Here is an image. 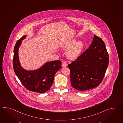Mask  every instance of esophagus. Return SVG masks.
<instances>
[{"label": "esophagus", "instance_id": "34e87169", "mask_svg": "<svg viewBox=\"0 0 123 123\" xmlns=\"http://www.w3.org/2000/svg\"><path fill=\"white\" fill-rule=\"evenodd\" d=\"M67 66V63L66 62H62V67L63 68H64V67H66V66Z\"/></svg>", "mask_w": 123, "mask_h": 123}]
</instances>
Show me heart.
I'll list each match as a JSON object with an SVG mask.
<instances>
[{
  "instance_id": "obj_1",
  "label": "heart",
  "mask_w": 123,
  "mask_h": 123,
  "mask_svg": "<svg viewBox=\"0 0 123 123\" xmlns=\"http://www.w3.org/2000/svg\"><path fill=\"white\" fill-rule=\"evenodd\" d=\"M76 41L75 39H73L63 46L65 49L68 48L66 52V55L71 60H75L79 57L84 49V43L83 41Z\"/></svg>"
}]
</instances>
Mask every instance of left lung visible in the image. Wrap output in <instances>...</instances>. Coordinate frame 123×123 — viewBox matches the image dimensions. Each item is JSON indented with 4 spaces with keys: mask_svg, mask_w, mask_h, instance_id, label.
Wrapping results in <instances>:
<instances>
[{
    "mask_svg": "<svg viewBox=\"0 0 123 123\" xmlns=\"http://www.w3.org/2000/svg\"><path fill=\"white\" fill-rule=\"evenodd\" d=\"M109 62V55L104 41L94 35L88 49L68 65L72 86L79 91L98 86L104 78Z\"/></svg>",
    "mask_w": 123,
    "mask_h": 123,
    "instance_id": "8db88e82",
    "label": "left lung"
}]
</instances>
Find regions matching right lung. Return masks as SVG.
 Masks as SVG:
<instances>
[{
    "instance_id": "right-lung-1",
    "label": "right lung",
    "mask_w": 123,
    "mask_h": 123,
    "mask_svg": "<svg viewBox=\"0 0 123 123\" xmlns=\"http://www.w3.org/2000/svg\"><path fill=\"white\" fill-rule=\"evenodd\" d=\"M23 36L15 45L13 64L14 71L22 85L28 90L43 93L50 89L54 81L56 72L61 68V61L55 60L45 63L41 68L35 70H26L21 66L18 56V49L22 41L26 38Z\"/></svg>"
}]
</instances>
